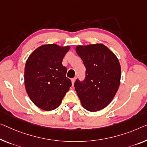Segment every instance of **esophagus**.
<instances>
[{"label":"esophagus","mask_w":147,"mask_h":147,"mask_svg":"<svg viewBox=\"0 0 147 147\" xmlns=\"http://www.w3.org/2000/svg\"><path fill=\"white\" fill-rule=\"evenodd\" d=\"M75 80H76V78H72V79H71V82H72V84H73V86L74 84V82H75Z\"/></svg>","instance_id":"1"}]
</instances>
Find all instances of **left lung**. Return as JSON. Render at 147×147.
<instances>
[{"label": "left lung", "mask_w": 147, "mask_h": 147, "mask_svg": "<svg viewBox=\"0 0 147 147\" xmlns=\"http://www.w3.org/2000/svg\"><path fill=\"white\" fill-rule=\"evenodd\" d=\"M76 51L86 67L83 81L76 79L74 88L82 106L97 111L108 106L119 88L121 67L117 57L103 44L78 45Z\"/></svg>", "instance_id": "1"}]
</instances>
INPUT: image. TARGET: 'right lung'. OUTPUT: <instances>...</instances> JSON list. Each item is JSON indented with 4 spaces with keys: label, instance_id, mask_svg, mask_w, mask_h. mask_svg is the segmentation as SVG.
Returning <instances> with one entry per match:
<instances>
[{
    "label": "right lung",
    "instance_id": "add662e5",
    "mask_svg": "<svg viewBox=\"0 0 147 147\" xmlns=\"http://www.w3.org/2000/svg\"><path fill=\"white\" fill-rule=\"evenodd\" d=\"M69 46L43 45L30 55L26 61L24 82L26 92L38 108L51 111L58 108L71 86L62 65Z\"/></svg>",
    "mask_w": 147,
    "mask_h": 147
}]
</instances>
